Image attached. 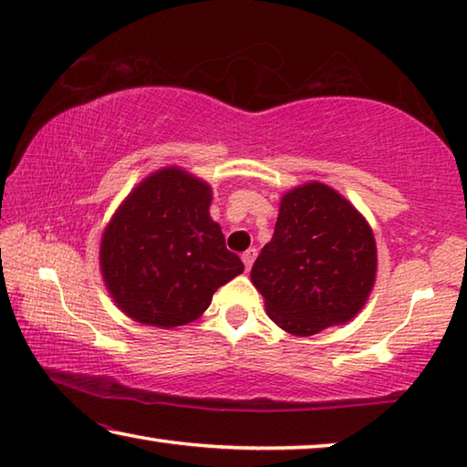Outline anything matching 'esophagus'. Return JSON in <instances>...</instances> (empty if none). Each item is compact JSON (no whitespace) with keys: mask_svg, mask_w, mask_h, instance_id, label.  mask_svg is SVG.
<instances>
[{"mask_svg":"<svg viewBox=\"0 0 467 467\" xmlns=\"http://www.w3.org/2000/svg\"><path fill=\"white\" fill-rule=\"evenodd\" d=\"M255 257H257V251L255 249H247L243 253V264H244V270H251V265H253V262H255Z\"/></svg>","mask_w":467,"mask_h":467,"instance_id":"esophagus-1","label":"esophagus"}]
</instances>
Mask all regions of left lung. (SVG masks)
Here are the masks:
<instances>
[{
	"label": "left lung",
	"instance_id": "1",
	"mask_svg": "<svg viewBox=\"0 0 467 467\" xmlns=\"http://www.w3.org/2000/svg\"><path fill=\"white\" fill-rule=\"evenodd\" d=\"M375 236L360 212L317 183L292 189L280 202L272 241L251 267L275 326L313 336L350 321L373 290Z\"/></svg>",
	"mask_w": 467,
	"mask_h": 467
}]
</instances>
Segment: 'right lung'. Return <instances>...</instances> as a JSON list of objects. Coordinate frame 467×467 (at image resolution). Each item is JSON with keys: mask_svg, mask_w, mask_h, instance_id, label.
<instances>
[{"mask_svg": "<svg viewBox=\"0 0 467 467\" xmlns=\"http://www.w3.org/2000/svg\"><path fill=\"white\" fill-rule=\"evenodd\" d=\"M210 185L179 167L152 172L125 197L102 233L100 270L128 317L185 326L244 270L210 218Z\"/></svg>", "mask_w": 467, "mask_h": 467, "instance_id": "right-lung-1", "label": "right lung"}]
</instances>
